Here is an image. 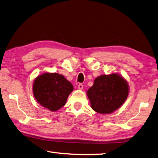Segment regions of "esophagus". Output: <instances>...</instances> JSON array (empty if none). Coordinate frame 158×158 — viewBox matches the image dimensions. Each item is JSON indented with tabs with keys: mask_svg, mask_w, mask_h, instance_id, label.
<instances>
[{
	"mask_svg": "<svg viewBox=\"0 0 158 158\" xmlns=\"http://www.w3.org/2000/svg\"><path fill=\"white\" fill-rule=\"evenodd\" d=\"M83 88H84V85H83L82 84H79L78 85V88L79 89V90H82Z\"/></svg>",
	"mask_w": 158,
	"mask_h": 158,
	"instance_id": "34e87169",
	"label": "esophagus"
}]
</instances>
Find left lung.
Returning <instances> with one entry per match:
<instances>
[{
    "instance_id": "8db88e82",
    "label": "left lung",
    "mask_w": 158,
    "mask_h": 158,
    "mask_svg": "<svg viewBox=\"0 0 158 158\" xmlns=\"http://www.w3.org/2000/svg\"><path fill=\"white\" fill-rule=\"evenodd\" d=\"M128 94L127 81L117 74L101 75L87 91L91 107L98 113L108 114L124 104Z\"/></svg>"
}]
</instances>
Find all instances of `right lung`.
Returning <instances> with one entry per match:
<instances>
[{
    "mask_svg": "<svg viewBox=\"0 0 158 158\" xmlns=\"http://www.w3.org/2000/svg\"><path fill=\"white\" fill-rule=\"evenodd\" d=\"M73 85L58 73H45L34 81L33 93L40 104L51 111H56L65 104Z\"/></svg>",
    "mask_w": 158,
    "mask_h": 158,
    "instance_id": "obj_1",
    "label": "right lung"
}]
</instances>
